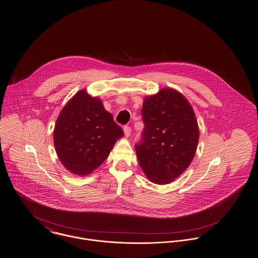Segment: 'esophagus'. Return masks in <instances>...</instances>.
Instances as JSON below:
<instances>
[{"instance_id":"34e87169","label":"esophagus","mask_w":258,"mask_h":258,"mask_svg":"<svg viewBox=\"0 0 258 258\" xmlns=\"http://www.w3.org/2000/svg\"><path fill=\"white\" fill-rule=\"evenodd\" d=\"M123 133H124V136H125V137H130L131 133H132V128H131L128 125H125V126L123 127Z\"/></svg>"}]
</instances>
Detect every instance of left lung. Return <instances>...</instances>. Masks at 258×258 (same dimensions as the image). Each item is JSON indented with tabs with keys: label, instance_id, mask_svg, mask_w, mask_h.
Listing matches in <instances>:
<instances>
[{
	"label": "left lung",
	"instance_id": "8db88e82",
	"mask_svg": "<svg viewBox=\"0 0 258 258\" xmlns=\"http://www.w3.org/2000/svg\"><path fill=\"white\" fill-rule=\"evenodd\" d=\"M144 131L135 145L139 165L158 184L172 183L189 166L199 140L197 117L180 92L161 89L145 97L142 106Z\"/></svg>",
	"mask_w": 258,
	"mask_h": 258
}]
</instances>
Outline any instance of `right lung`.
Here are the masks:
<instances>
[{
	"label": "right lung",
	"mask_w": 258,
	"mask_h": 258,
	"mask_svg": "<svg viewBox=\"0 0 258 258\" xmlns=\"http://www.w3.org/2000/svg\"><path fill=\"white\" fill-rule=\"evenodd\" d=\"M123 135L102 101L80 90L60 112L53 140L62 165L73 174L86 176L107 159Z\"/></svg>",
	"instance_id": "1"
}]
</instances>
